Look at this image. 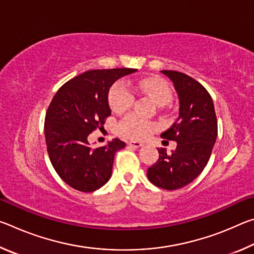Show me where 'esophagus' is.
Returning a JSON list of instances; mask_svg holds the SVG:
<instances>
[{
	"mask_svg": "<svg viewBox=\"0 0 254 254\" xmlns=\"http://www.w3.org/2000/svg\"><path fill=\"white\" fill-rule=\"evenodd\" d=\"M127 145H130V147H133V148H140L142 147L143 143L140 142V141H127Z\"/></svg>",
	"mask_w": 254,
	"mask_h": 254,
	"instance_id": "esophagus-1",
	"label": "esophagus"
}]
</instances>
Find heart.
<instances>
[{
  "label": "heart",
  "instance_id": "obj_1",
  "mask_svg": "<svg viewBox=\"0 0 254 254\" xmlns=\"http://www.w3.org/2000/svg\"><path fill=\"white\" fill-rule=\"evenodd\" d=\"M136 89L151 96L159 105H166L171 100V89L167 81L154 77H147L137 81L134 85ZM134 94L124 80H119L113 84L109 92L110 107L117 113H122L130 109ZM157 126L152 122L136 117L135 114H128L118 124V133L128 139H144L156 130Z\"/></svg>",
  "mask_w": 254,
  "mask_h": 254
}]
</instances>
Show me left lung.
<instances>
[{
  "mask_svg": "<svg viewBox=\"0 0 254 254\" xmlns=\"http://www.w3.org/2000/svg\"><path fill=\"white\" fill-rule=\"evenodd\" d=\"M161 72L173 81L179 98V117L161 137L176 141L177 148L171 154L158 149L159 159L148 169V178L157 187L175 190L190 184L207 165L217 136V120L203 85L184 72Z\"/></svg>",
  "mask_w": 254,
  "mask_h": 254,
  "instance_id": "1",
  "label": "left lung"
}]
</instances>
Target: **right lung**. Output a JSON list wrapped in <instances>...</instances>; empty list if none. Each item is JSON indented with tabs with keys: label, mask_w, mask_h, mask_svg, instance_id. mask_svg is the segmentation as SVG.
<instances>
[{
	"label": "right lung",
	"mask_w": 254,
	"mask_h": 254,
	"mask_svg": "<svg viewBox=\"0 0 254 254\" xmlns=\"http://www.w3.org/2000/svg\"><path fill=\"white\" fill-rule=\"evenodd\" d=\"M132 68L88 70L68 80L56 93L47 110L45 136L56 173L76 190L92 192L109 182L114 156L126 147L120 139L93 149L87 137L103 128L111 115L110 87Z\"/></svg>",
	"instance_id": "add662e5"
}]
</instances>
